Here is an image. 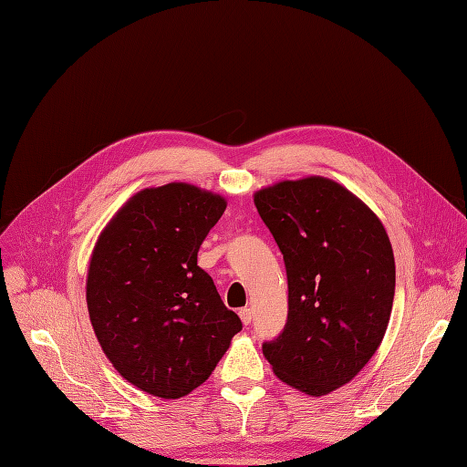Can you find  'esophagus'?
I'll list each match as a JSON object with an SVG mask.
<instances>
[{
  "label": "esophagus",
  "mask_w": 467,
  "mask_h": 467,
  "mask_svg": "<svg viewBox=\"0 0 467 467\" xmlns=\"http://www.w3.org/2000/svg\"><path fill=\"white\" fill-rule=\"evenodd\" d=\"M238 315H240V318H242V322H244V324H250V322H252V309H250V307L240 309Z\"/></svg>",
  "instance_id": "esophagus-1"
}]
</instances>
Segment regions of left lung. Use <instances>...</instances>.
Wrapping results in <instances>:
<instances>
[{"label":"left lung","mask_w":467,"mask_h":467,"mask_svg":"<svg viewBox=\"0 0 467 467\" xmlns=\"http://www.w3.org/2000/svg\"><path fill=\"white\" fill-rule=\"evenodd\" d=\"M254 202L288 276V320L263 355L284 383L327 395L364 368L388 330L389 236L364 202L327 177L282 181Z\"/></svg>","instance_id":"left-lung-1"}]
</instances>
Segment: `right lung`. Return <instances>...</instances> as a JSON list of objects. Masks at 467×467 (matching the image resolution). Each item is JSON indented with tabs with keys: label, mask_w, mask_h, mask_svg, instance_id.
<instances>
[{
	"label": "right lung",
	"mask_w": 467,
	"mask_h": 467,
	"mask_svg": "<svg viewBox=\"0 0 467 467\" xmlns=\"http://www.w3.org/2000/svg\"><path fill=\"white\" fill-rule=\"evenodd\" d=\"M227 208L187 183L131 196L100 233L88 271V311L112 367L140 391L179 399L204 383L234 334L198 250Z\"/></svg>",
	"instance_id": "obj_1"
}]
</instances>
